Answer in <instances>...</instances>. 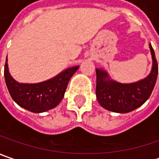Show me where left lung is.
<instances>
[{"label":"left lung","instance_id":"8db88e82","mask_svg":"<svg viewBox=\"0 0 159 159\" xmlns=\"http://www.w3.org/2000/svg\"><path fill=\"white\" fill-rule=\"evenodd\" d=\"M152 56V68L144 79L132 84H121L109 78L107 71L96 69V97L101 107L116 113H128L148 100L152 93L158 74L155 52L149 44Z\"/></svg>","mask_w":159,"mask_h":159}]
</instances>
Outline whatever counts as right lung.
<instances>
[{
    "instance_id": "add662e5",
    "label": "right lung",
    "mask_w": 159,
    "mask_h": 159,
    "mask_svg": "<svg viewBox=\"0 0 159 159\" xmlns=\"http://www.w3.org/2000/svg\"><path fill=\"white\" fill-rule=\"evenodd\" d=\"M79 66L66 68L53 77L38 84H20L13 79L6 63L4 77L13 100L28 111L42 113L57 107L64 97L68 82Z\"/></svg>"
}]
</instances>
